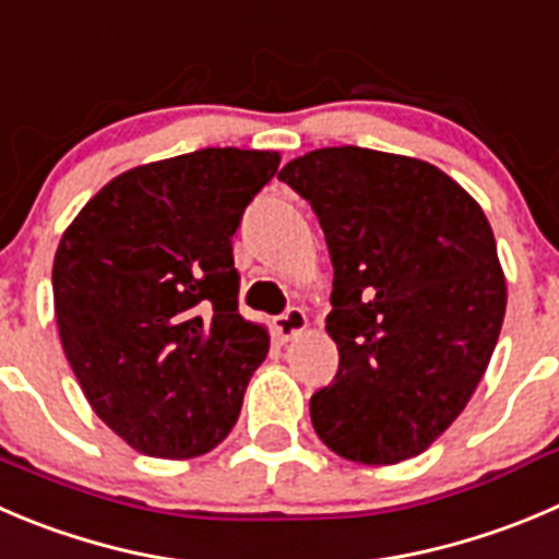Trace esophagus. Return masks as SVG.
<instances>
[{
  "mask_svg": "<svg viewBox=\"0 0 559 559\" xmlns=\"http://www.w3.org/2000/svg\"><path fill=\"white\" fill-rule=\"evenodd\" d=\"M274 329H276V337L283 340H294L296 334H301L307 329V312L299 310V307H290V310H285L283 316H276L274 321Z\"/></svg>",
  "mask_w": 559,
  "mask_h": 559,
  "instance_id": "esophagus-1",
  "label": "esophagus"
}]
</instances>
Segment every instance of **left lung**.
Listing matches in <instances>:
<instances>
[{
  "mask_svg": "<svg viewBox=\"0 0 559 559\" xmlns=\"http://www.w3.org/2000/svg\"><path fill=\"white\" fill-rule=\"evenodd\" d=\"M276 178L316 211L334 265L332 384L310 397L321 442L356 464L423 453L464 412L504 318L480 205L439 167L321 147Z\"/></svg>",
  "mask_w": 559,
  "mask_h": 559,
  "instance_id": "8db88e82",
  "label": "left lung"
}]
</instances>
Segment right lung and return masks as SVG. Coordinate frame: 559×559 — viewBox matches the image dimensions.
I'll return each mask as SVG.
<instances>
[{"instance_id":"add662e5","label":"right lung","mask_w":559,"mask_h":559,"mask_svg":"<svg viewBox=\"0 0 559 559\" xmlns=\"http://www.w3.org/2000/svg\"><path fill=\"white\" fill-rule=\"evenodd\" d=\"M280 153L203 147L106 183L57 247L55 312L90 406L156 459L225 439L269 334L238 312L233 236Z\"/></svg>"}]
</instances>
